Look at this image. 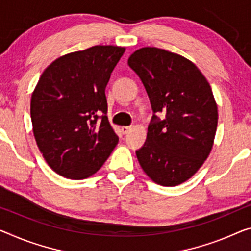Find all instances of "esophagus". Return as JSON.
<instances>
[{"label": "esophagus", "instance_id": "esophagus-1", "mask_svg": "<svg viewBox=\"0 0 251 251\" xmlns=\"http://www.w3.org/2000/svg\"><path fill=\"white\" fill-rule=\"evenodd\" d=\"M131 130V126H121L122 134H126Z\"/></svg>", "mask_w": 251, "mask_h": 251}]
</instances>
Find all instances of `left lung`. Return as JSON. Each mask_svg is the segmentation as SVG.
<instances>
[{
	"label": "left lung",
	"instance_id": "left-lung-1",
	"mask_svg": "<svg viewBox=\"0 0 251 251\" xmlns=\"http://www.w3.org/2000/svg\"><path fill=\"white\" fill-rule=\"evenodd\" d=\"M140 77L153 113L147 140L137 150L141 168L153 182L176 186L199 171L213 147L218 106L201 71L185 57L145 47L129 57Z\"/></svg>",
	"mask_w": 251,
	"mask_h": 251
}]
</instances>
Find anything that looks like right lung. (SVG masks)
<instances>
[{"label": "right lung", "mask_w": 251, "mask_h": 251, "mask_svg": "<svg viewBox=\"0 0 251 251\" xmlns=\"http://www.w3.org/2000/svg\"><path fill=\"white\" fill-rule=\"evenodd\" d=\"M125 51L94 46L59 57L41 74L30 113L38 148L57 174L87 178L117 146L119 138L106 117L105 87Z\"/></svg>", "instance_id": "add662e5"}]
</instances>
